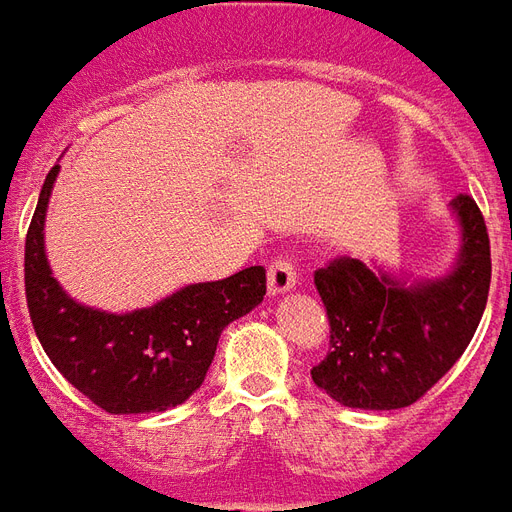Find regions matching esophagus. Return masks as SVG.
<instances>
[{"label": "esophagus", "instance_id": "esophagus-1", "mask_svg": "<svg viewBox=\"0 0 512 512\" xmlns=\"http://www.w3.org/2000/svg\"><path fill=\"white\" fill-rule=\"evenodd\" d=\"M296 285V268L290 263L288 257H274L268 263V293L277 296V293H285Z\"/></svg>", "mask_w": 512, "mask_h": 512}]
</instances>
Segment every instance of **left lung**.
I'll list each match as a JSON object with an SVG mask.
<instances>
[{
  "instance_id": "left-lung-1",
  "label": "left lung",
  "mask_w": 512,
  "mask_h": 512,
  "mask_svg": "<svg viewBox=\"0 0 512 512\" xmlns=\"http://www.w3.org/2000/svg\"><path fill=\"white\" fill-rule=\"evenodd\" d=\"M452 208L463 246L444 279L406 288L354 257L315 271L329 354L310 373L332 400L367 411L411 406L472 343L491 288V241L472 194H458Z\"/></svg>"
}]
</instances>
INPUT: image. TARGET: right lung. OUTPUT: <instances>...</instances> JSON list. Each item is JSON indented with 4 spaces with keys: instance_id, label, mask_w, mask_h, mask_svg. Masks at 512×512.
<instances>
[{
    "instance_id": "1",
    "label": "right lung",
    "mask_w": 512,
    "mask_h": 512,
    "mask_svg": "<svg viewBox=\"0 0 512 512\" xmlns=\"http://www.w3.org/2000/svg\"><path fill=\"white\" fill-rule=\"evenodd\" d=\"M60 167L40 189L24 246V290L35 334L54 367L109 414H150L200 389L219 334L266 296V268L200 282L147 310L112 315L65 296L43 252V219Z\"/></svg>"
}]
</instances>
